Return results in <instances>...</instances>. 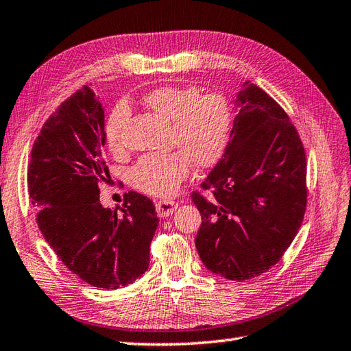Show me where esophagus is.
Wrapping results in <instances>:
<instances>
[{
	"mask_svg": "<svg viewBox=\"0 0 351 351\" xmlns=\"http://www.w3.org/2000/svg\"><path fill=\"white\" fill-rule=\"evenodd\" d=\"M155 207H156L158 216H160V217H167V216H170L171 213L176 210L178 202L169 201V199H161V201H158L155 204Z\"/></svg>",
	"mask_w": 351,
	"mask_h": 351,
	"instance_id": "obj_1",
	"label": "esophagus"
}]
</instances>
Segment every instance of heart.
<instances>
[{
	"label": "heart",
	"mask_w": 351,
	"mask_h": 351,
	"mask_svg": "<svg viewBox=\"0 0 351 351\" xmlns=\"http://www.w3.org/2000/svg\"><path fill=\"white\" fill-rule=\"evenodd\" d=\"M143 103L161 119L171 121L166 154L143 155L129 171L132 187L150 196L173 195L187 180L191 162L208 169L221 161L231 138L232 109L222 94H201L196 86H160L144 95ZM129 106L117 103L106 121V143L111 152L125 147L123 134L129 120Z\"/></svg>",
	"instance_id": "heart-1"
}]
</instances>
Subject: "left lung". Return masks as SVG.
I'll return each instance as SVG.
<instances>
[{
	"instance_id": "left-lung-1",
	"label": "left lung",
	"mask_w": 351,
	"mask_h": 351,
	"mask_svg": "<svg viewBox=\"0 0 351 351\" xmlns=\"http://www.w3.org/2000/svg\"><path fill=\"white\" fill-rule=\"evenodd\" d=\"M222 160L191 201L202 216L196 250L207 269L245 281L269 271L303 223L307 167L289 115L262 88L245 82Z\"/></svg>"
}]
</instances>
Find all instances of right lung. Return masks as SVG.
Here are the masks:
<instances>
[{"label":"right lung","instance_id":"add662e5","mask_svg":"<svg viewBox=\"0 0 351 351\" xmlns=\"http://www.w3.org/2000/svg\"><path fill=\"white\" fill-rule=\"evenodd\" d=\"M105 144V112L85 85L44 123L27 184L39 230L60 262L85 283L111 291L147 271L158 217L152 201L136 191L125 193L121 215L101 207Z\"/></svg>","mask_w":351,"mask_h":351}]
</instances>
